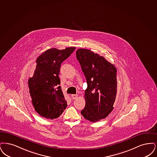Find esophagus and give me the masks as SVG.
I'll return each instance as SVG.
<instances>
[{"label": "esophagus", "instance_id": "esophagus-1", "mask_svg": "<svg viewBox=\"0 0 157 157\" xmlns=\"http://www.w3.org/2000/svg\"><path fill=\"white\" fill-rule=\"evenodd\" d=\"M77 96H78L77 94H72V95L71 96V99L74 100V99H75V98L77 97Z\"/></svg>", "mask_w": 157, "mask_h": 157}]
</instances>
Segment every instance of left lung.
Masks as SVG:
<instances>
[{"label":"left lung","instance_id":"8db88e82","mask_svg":"<svg viewBox=\"0 0 157 157\" xmlns=\"http://www.w3.org/2000/svg\"><path fill=\"white\" fill-rule=\"evenodd\" d=\"M76 57L87 84L86 105L81 114L89 121L95 123L107 117L114 109L117 92V69L104 57L88 49H78Z\"/></svg>","mask_w":157,"mask_h":157}]
</instances>
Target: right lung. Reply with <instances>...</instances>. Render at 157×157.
<instances>
[{
  "label": "right lung",
  "instance_id": "right-lung-1",
  "mask_svg": "<svg viewBox=\"0 0 157 157\" xmlns=\"http://www.w3.org/2000/svg\"><path fill=\"white\" fill-rule=\"evenodd\" d=\"M75 47L63 50L52 48L36 59L34 75L28 80L29 93L35 111L48 119L59 117L67 106L59 86L61 63L75 51Z\"/></svg>",
  "mask_w": 157,
  "mask_h": 157
}]
</instances>
